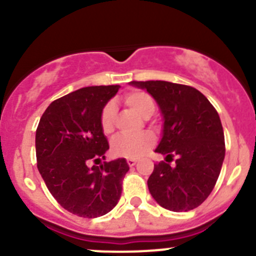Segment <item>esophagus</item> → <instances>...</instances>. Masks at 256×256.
I'll return each instance as SVG.
<instances>
[{
    "label": "esophagus",
    "mask_w": 256,
    "mask_h": 256,
    "mask_svg": "<svg viewBox=\"0 0 256 256\" xmlns=\"http://www.w3.org/2000/svg\"><path fill=\"white\" fill-rule=\"evenodd\" d=\"M136 162H138V161H136V160H132V158H128V166H130V167L135 166Z\"/></svg>",
    "instance_id": "obj_1"
}]
</instances>
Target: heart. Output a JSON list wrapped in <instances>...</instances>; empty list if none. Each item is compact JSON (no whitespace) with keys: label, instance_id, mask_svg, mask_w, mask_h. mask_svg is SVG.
<instances>
[{"label":"heart","instance_id":"heart-1","mask_svg":"<svg viewBox=\"0 0 256 256\" xmlns=\"http://www.w3.org/2000/svg\"><path fill=\"white\" fill-rule=\"evenodd\" d=\"M124 100H125V104L141 118H148L154 112V100L146 92H141V90L131 92L125 95ZM115 118L116 108L112 102H109L105 105L100 115V126L105 135H110L114 131ZM154 144V138L148 134H144L138 138L118 136L112 144V152L116 157L132 160L140 158L152 148Z\"/></svg>","mask_w":256,"mask_h":256}]
</instances>
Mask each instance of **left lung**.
I'll use <instances>...</instances> for the list:
<instances>
[{
  "label": "left lung",
  "instance_id": "left-lung-1",
  "mask_svg": "<svg viewBox=\"0 0 256 256\" xmlns=\"http://www.w3.org/2000/svg\"><path fill=\"white\" fill-rule=\"evenodd\" d=\"M156 100L164 120L162 138L154 151L176 156V166L154 164L148 190L161 207L187 212L202 204L216 186L226 156L224 132L218 112L197 89L164 80L131 82Z\"/></svg>",
  "mask_w": 256,
  "mask_h": 256
}]
</instances>
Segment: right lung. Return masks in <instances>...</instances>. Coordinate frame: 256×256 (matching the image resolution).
I'll list each match as a JSON object with an SVG mask.
<instances>
[{
  "instance_id": "right-lung-1",
  "label": "right lung",
  "mask_w": 256,
  "mask_h": 256,
  "mask_svg": "<svg viewBox=\"0 0 256 256\" xmlns=\"http://www.w3.org/2000/svg\"><path fill=\"white\" fill-rule=\"evenodd\" d=\"M118 85L86 86L54 100L36 131L37 167L56 202L82 218H96L118 204L125 158L89 167L105 160L109 142L100 126L102 109Z\"/></svg>"
}]
</instances>
